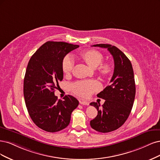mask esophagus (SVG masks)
<instances>
[{
    "mask_svg": "<svg viewBox=\"0 0 160 160\" xmlns=\"http://www.w3.org/2000/svg\"><path fill=\"white\" fill-rule=\"evenodd\" d=\"M80 103L82 105H86V106H88L89 105V102L87 101H84V100H80Z\"/></svg>",
    "mask_w": 160,
    "mask_h": 160,
    "instance_id": "esophagus-1",
    "label": "esophagus"
}]
</instances>
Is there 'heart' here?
Instances as JSON below:
<instances>
[{"mask_svg":"<svg viewBox=\"0 0 160 160\" xmlns=\"http://www.w3.org/2000/svg\"><path fill=\"white\" fill-rule=\"evenodd\" d=\"M80 56L90 67L96 68L98 73L104 76L109 75L112 67L108 63H102L104 56L99 51L88 50L82 52ZM74 59L69 54L64 58L62 63V69L65 74H69L73 69ZM100 84L95 80H82L76 82L71 85V89L74 94L81 97H88L94 92L100 89Z\"/></svg>","mask_w":160,"mask_h":160,"instance_id":"1","label":"heart"}]
</instances>
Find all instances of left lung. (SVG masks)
I'll return each mask as SVG.
<instances>
[{"mask_svg":"<svg viewBox=\"0 0 160 160\" xmlns=\"http://www.w3.org/2000/svg\"><path fill=\"white\" fill-rule=\"evenodd\" d=\"M92 46L107 48L114 61L110 84L97 94L105 100L104 104L102 107L97 102L90 104L98 110L96 117L90 121L91 127L99 132H110L121 127L131 112L136 95L133 70L130 60L115 46L99 44Z\"/></svg>","mask_w":160,"mask_h":160,"instance_id":"1","label":"left lung"}]
</instances>
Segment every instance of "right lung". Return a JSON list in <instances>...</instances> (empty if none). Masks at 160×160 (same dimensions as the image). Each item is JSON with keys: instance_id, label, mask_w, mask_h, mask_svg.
<instances>
[{"instance_id": "right-lung-1", "label": "right lung", "mask_w": 160, "mask_h": 160, "mask_svg": "<svg viewBox=\"0 0 160 160\" xmlns=\"http://www.w3.org/2000/svg\"><path fill=\"white\" fill-rule=\"evenodd\" d=\"M64 42L48 41L31 56L24 79L25 104L33 122L48 132H56L68 126L71 114L79 102L67 95L63 100L54 95L58 82L63 79L62 63L65 56L77 48Z\"/></svg>"}]
</instances>
